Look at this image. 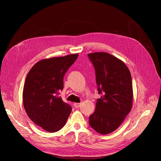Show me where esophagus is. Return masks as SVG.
<instances>
[{"instance_id":"obj_1","label":"esophagus","mask_w":161,"mask_h":161,"mask_svg":"<svg viewBox=\"0 0 161 161\" xmlns=\"http://www.w3.org/2000/svg\"><path fill=\"white\" fill-rule=\"evenodd\" d=\"M80 105H81V103H74L73 104V106H74V107L75 108H79L80 107Z\"/></svg>"}]
</instances>
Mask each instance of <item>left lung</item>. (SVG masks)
<instances>
[{
    "label": "left lung",
    "instance_id": "1",
    "mask_svg": "<svg viewBox=\"0 0 161 161\" xmlns=\"http://www.w3.org/2000/svg\"><path fill=\"white\" fill-rule=\"evenodd\" d=\"M96 73L100 98L89 117L92 128L101 134H110L120 126L131 111L132 80L130 70L121 60L107 53L88 54Z\"/></svg>",
    "mask_w": 161,
    "mask_h": 161
}]
</instances>
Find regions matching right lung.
<instances>
[{
    "label": "right lung",
    "instance_id": "1",
    "mask_svg": "<svg viewBox=\"0 0 161 161\" xmlns=\"http://www.w3.org/2000/svg\"><path fill=\"white\" fill-rule=\"evenodd\" d=\"M78 57L77 54L41 60L31 67L23 91V103L27 115L48 132H57L65 125L71 107L64 103L59 92L63 78Z\"/></svg>",
    "mask_w": 161,
    "mask_h": 161
}]
</instances>
